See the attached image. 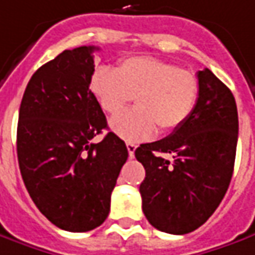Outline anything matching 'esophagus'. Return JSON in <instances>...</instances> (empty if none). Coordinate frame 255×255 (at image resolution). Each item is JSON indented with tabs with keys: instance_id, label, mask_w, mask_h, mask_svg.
Masks as SVG:
<instances>
[{
	"instance_id": "34e87169",
	"label": "esophagus",
	"mask_w": 255,
	"mask_h": 255,
	"mask_svg": "<svg viewBox=\"0 0 255 255\" xmlns=\"http://www.w3.org/2000/svg\"><path fill=\"white\" fill-rule=\"evenodd\" d=\"M127 149H128V155H129V157H134L136 145H135V143H131V142H127Z\"/></svg>"
}]
</instances>
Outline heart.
Returning <instances> with one entry per match:
<instances>
[{"label":"heart","mask_w":255,"mask_h":255,"mask_svg":"<svg viewBox=\"0 0 255 255\" xmlns=\"http://www.w3.org/2000/svg\"><path fill=\"white\" fill-rule=\"evenodd\" d=\"M92 95L107 114L120 113L135 98L137 107L110 121L114 134L128 142L145 141L176 131L186 123L200 99V79L190 69L152 57H131L116 71L98 67L89 79Z\"/></svg>","instance_id":"obj_1"}]
</instances>
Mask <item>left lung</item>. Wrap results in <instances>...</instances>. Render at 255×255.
<instances>
[{
  "mask_svg": "<svg viewBox=\"0 0 255 255\" xmlns=\"http://www.w3.org/2000/svg\"><path fill=\"white\" fill-rule=\"evenodd\" d=\"M197 77L200 99L190 119L169 136L135 149L146 171L139 186L143 214L153 228L170 235H186L207 222L228 191L235 167L236 100L212 71H198Z\"/></svg>",
  "mask_w": 255,
  "mask_h": 255,
  "instance_id": "obj_1",
  "label": "left lung"
}]
</instances>
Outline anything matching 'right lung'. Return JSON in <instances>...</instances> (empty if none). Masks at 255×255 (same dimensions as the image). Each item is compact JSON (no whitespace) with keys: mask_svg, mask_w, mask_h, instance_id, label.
Here are the masks:
<instances>
[{"mask_svg":"<svg viewBox=\"0 0 255 255\" xmlns=\"http://www.w3.org/2000/svg\"><path fill=\"white\" fill-rule=\"evenodd\" d=\"M95 46L64 50L41 65L19 109L16 152L20 174L36 207L57 228L88 232L105 222L110 197L128 157L89 89Z\"/></svg>","mask_w":255,"mask_h":255,"instance_id":"obj_1","label":"right lung"}]
</instances>
